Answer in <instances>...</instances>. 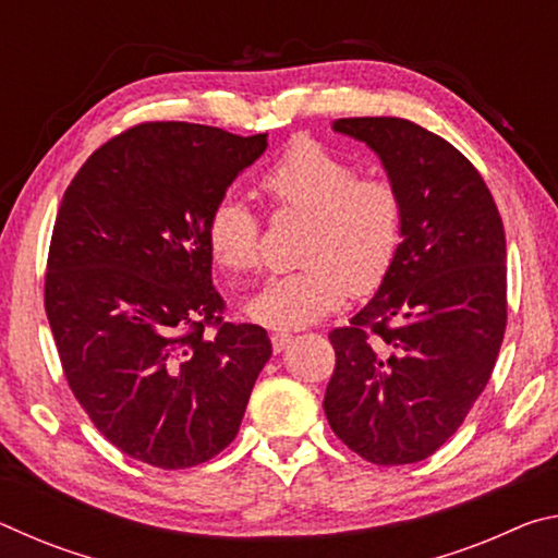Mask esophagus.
Segmentation results:
<instances>
[{
    "label": "esophagus",
    "mask_w": 558,
    "mask_h": 558,
    "mask_svg": "<svg viewBox=\"0 0 558 558\" xmlns=\"http://www.w3.org/2000/svg\"><path fill=\"white\" fill-rule=\"evenodd\" d=\"M290 339H292V335L290 332H272L270 335V342H272V352L276 354H280L282 349H286L288 344H290Z\"/></svg>",
    "instance_id": "esophagus-1"
}]
</instances>
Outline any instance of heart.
I'll return each mask as SVG.
<instances>
[{
    "instance_id": "obj_1",
    "label": "heart",
    "mask_w": 558,
    "mask_h": 558,
    "mask_svg": "<svg viewBox=\"0 0 558 558\" xmlns=\"http://www.w3.org/2000/svg\"><path fill=\"white\" fill-rule=\"evenodd\" d=\"M276 211L310 214L300 258L305 266L268 280L248 302L256 323L298 329L342 305L349 290L381 286L403 243L405 206L391 179L362 177L352 159L300 137L258 179ZM206 243L223 270L243 276L263 263L260 216L226 194L206 219Z\"/></svg>"
}]
</instances>
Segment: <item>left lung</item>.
Wrapping results in <instances>:
<instances>
[{
  "label": "left lung",
  "mask_w": 558,
  "mask_h": 558,
  "mask_svg": "<svg viewBox=\"0 0 558 558\" xmlns=\"http://www.w3.org/2000/svg\"><path fill=\"white\" fill-rule=\"evenodd\" d=\"M405 206L389 276L329 332L325 391L335 436L374 465L433 456L485 391L507 327V243L485 179L448 140L403 118H342Z\"/></svg>",
  "instance_id": "8db88e82"
}]
</instances>
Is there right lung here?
Returning a JSON list of instances; mask_svg holds the SVG:
<instances>
[{
	"instance_id": "right-lung-1",
	"label": "right lung",
	"mask_w": 558,
	"mask_h": 558,
	"mask_svg": "<svg viewBox=\"0 0 558 558\" xmlns=\"http://www.w3.org/2000/svg\"><path fill=\"white\" fill-rule=\"evenodd\" d=\"M266 147V132L143 122L63 194L44 286L63 374L93 426L147 465L219 456L272 354L266 329L223 319L206 243L211 206Z\"/></svg>"
}]
</instances>
